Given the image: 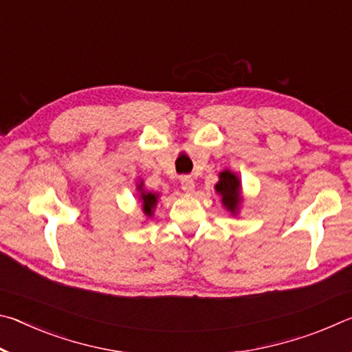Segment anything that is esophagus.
<instances>
[{
    "mask_svg": "<svg viewBox=\"0 0 352 352\" xmlns=\"http://www.w3.org/2000/svg\"><path fill=\"white\" fill-rule=\"evenodd\" d=\"M182 189L184 190L186 194H192L194 189H195V183L190 177H183L182 178Z\"/></svg>",
    "mask_w": 352,
    "mask_h": 352,
    "instance_id": "esophagus-1",
    "label": "esophagus"
}]
</instances>
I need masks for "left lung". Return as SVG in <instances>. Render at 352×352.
I'll use <instances>...</instances> for the list:
<instances>
[{"instance_id":"1","label":"left lung","mask_w":352,"mask_h":352,"mask_svg":"<svg viewBox=\"0 0 352 352\" xmlns=\"http://www.w3.org/2000/svg\"><path fill=\"white\" fill-rule=\"evenodd\" d=\"M214 189L220 195V201L231 216H237L242 206V182L236 172L223 169L219 174V182L214 184Z\"/></svg>"}]
</instances>
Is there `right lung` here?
Masks as SVG:
<instances>
[{
	"label": "right lung",
	"instance_id": "obj_1",
	"mask_svg": "<svg viewBox=\"0 0 352 352\" xmlns=\"http://www.w3.org/2000/svg\"><path fill=\"white\" fill-rule=\"evenodd\" d=\"M136 190H138V199L141 204V210L142 214L146 217L151 219L153 216L155 208H157L160 194L158 192H151V190H146L144 188V182L140 180V183H136Z\"/></svg>",
	"mask_w": 352,
	"mask_h": 352
}]
</instances>
